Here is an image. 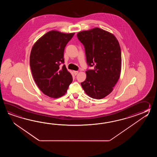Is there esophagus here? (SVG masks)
I'll return each instance as SVG.
<instances>
[{"label":"esophagus","mask_w":157,"mask_h":157,"mask_svg":"<svg viewBox=\"0 0 157 157\" xmlns=\"http://www.w3.org/2000/svg\"><path fill=\"white\" fill-rule=\"evenodd\" d=\"M74 73L75 75H77V74L78 73V71H74Z\"/></svg>","instance_id":"34e87169"}]
</instances>
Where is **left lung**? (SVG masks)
Returning <instances> with one entry per match:
<instances>
[{
	"instance_id": "8db88e82",
	"label": "left lung",
	"mask_w": 157,
	"mask_h": 157,
	"mask_svg": "<svg viewBox=\"0 0 157 157\" xmlns=\"http://www.w3.org/2000/svg\"><path fill=\"white\" fill-rule=\"evenodd\" d=\"M77 36L85 47L87 63L94 67L86 71V78L81 85L88 96L104 98L113 91L120 77V44L113 34L98 27L80 31Z\"/></svg>"
}]
</instances>
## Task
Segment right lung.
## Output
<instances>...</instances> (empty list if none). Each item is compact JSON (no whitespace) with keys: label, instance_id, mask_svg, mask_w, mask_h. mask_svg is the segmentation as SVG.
I'll return each mask as SVG.
<instances>
[{"label":"right lung","instance_id":"1","mask_svg":"<svg viewBox=\"0 0 157 157\" xmlns=\"http://www.w3.org/2000/svg\"><path fill=\"white\" fill-rule=\"evenodd\" d=\"M75 33L52 30L34 44L30 65L37 86L45 95L53 98L62 97L72 82V76L64 64V50Z\"/></svg>","mask_w":157,"mask_h":157}]
</instances>
